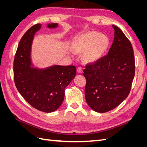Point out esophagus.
<instances>
[{
  "label": "esophagus",
  "instance_id": "esophagus-1",
  "mask_svg": "<svg viewBox=\"0 0 147 147\" xmlns=\"http://www.w3.org/2000/svg\"><path fill=\"white\" fill-rule=\"evenodd\" d=\"M77 71L78 73L82 74L83 72V69H82V67H78L77 69Z\"/></svg>",
  "mask_w": 147,
  "mask_h": 147
}]
</instances>
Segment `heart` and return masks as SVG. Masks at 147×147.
I'll return each mask as SVG.
<instances>
[{
  "label": "heart",
  "instance_id": "heart-1",
  "mask_svg": "<svg viewBox=\"0 0 147 147\" xmlns=\"http://www.w3.org/2000/svg\"><path fill=\"white\" fill-rule=\"evenodd\" d=\"M110 39L104 34L91 31L75 38L72 43L73 50L77 53H83L84 59L88 63L100 60L110 47Z\"/></svg>",
  "mask_w": 147,
  "mask_h": 147
}]
</instances>
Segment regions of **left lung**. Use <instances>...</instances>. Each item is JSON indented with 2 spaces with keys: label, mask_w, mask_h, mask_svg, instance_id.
Instances as JSON below:
<instances>
[{
  "label": "left lung",
  "mask_w": 147,
  "mask_h": 147,
  "mask_svg": "<svg viewBox=\"0 0 147 147\" xmlns=\"http://www.w3.org/2000/svg\"><path fill=\"white\" fill-rule=\"evenodd\" d=\"M114 29V40L107 55L94 64L86 65L84 90L88 105L98 113L117 107L128 96L135 75L132 45L123 31Z\"/></svg>",
  "instance_id": "8db88e82"
}]
</instances>
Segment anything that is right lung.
I'll list each match as a JSON object with an SVG mask.
<instances>
[{
    "label": "right lung",
    "instance_id": "right-lung-1",
    "mask_svg": "<svg viewBox=\"0 0 147 147\" xmlns=\"http://www.w3.org/2000/svg\"><path fill=\"white\" fill-rule=\"evenodd\" d=\"M57 26V23H51L47 27L56 29ZM41 28V24L33 26L21 38L13 63L14 80L18 91L31 106L50 113L63 103L65 88L76 75V67L54 65L38 68L34 65L31 58L32 42Z\"/></svg>",
    "mask_w": 147,
    "mask_h": 147
}]
</instances>
